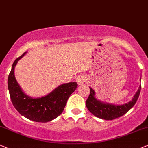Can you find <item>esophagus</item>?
<instances>
[{
  "mask_svg": "<svg viewBox=\"0 0 148 148\" xmlns=\"http://www.w3.org/2000/svg\"><path fill=\"white\" fill-rule=\"evenodd\" d=\"M86 77H84V76H82V75L78 76V77H77V79H76V81H77V84L79 85L83 84L86 82Z\"/></svg>",
  "mask_w": 148,
  "mask_h": 148,
  "instance_id": "obj_1",
  "label": "esophagus"
}]
</instances>
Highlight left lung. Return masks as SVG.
<instances>
[{
	"label": "left lung",
	"mask_w": 148,
	"mask_h": 148,
	"mask_svg": "<svg viewBox=\"0 0 148 148\" xmlns=\"http://www.w3.org/2000/svg\"><path fill=\"white\" fill-rule=\"evenodd\" d=\"M141 88V86L140 85L132 101L123 105H114L101 102L97 99L95 97V92L93 89L90 88V95L86 101V106L88 110L97 117L105 120L114 119L123 116L134 106L139 97Z\"/></svg>",
	"instance_id": "obj_1"
}]
</instances>
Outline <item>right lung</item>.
Listing matches in <instances>:
<instances>
[{
  "instance_id": "1",
  "label": "right lung",
  "mask_w": 148,
  "mask_h": 148,
  "mask_svg": "<svg viewBox=\"0 0 148 148\" xmlns=\"http://www.w3.org/2000/svg\"><path fill=\"white\" fill-rule=\"evenodd\" d=\"M27 52L16 59L8 77V89L15 108L21 115L36 122H48L57 118L63 112L67 100L77 87V82H69L59 86L45 97L32 98L25 94L15 76L14 68L18 60Z\"/></svg>"
}]
</instances>
